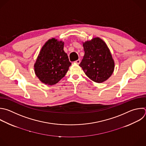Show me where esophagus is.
I'll list each match as a JSON object with an SVG mask.
<instances>
[{
  "label": "esophagus",
  "mask_w": 146,
  "mask_h": 146,
  "mask_svg": "<svg viewBox=\"0 0 146 146\" xmlns=\"http://www.w3.org/2000/svg\"><path fill=\"white\" fill-rule=\"evenodd\" d=\"M80 60H77L76 61H74V64L78 65V64H80Z\"/></svg>",
  "instance_id": "obj_1"
}]
</instances>
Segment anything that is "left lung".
Masks as SVG:
<instances>
[{"label":"left lung","instance_id":"left-lung-1","mask_svg":"<svg viewBox=\"0 0 146 146\" xmlns=\"http://www.w3.org/2000/svg\"><path fill=\"white\" fill-rule=\"evenodd\" d=\"M85 54L79 65L91 80L102 83L112 74L115 62L110 48L99 37L82 43Z\"/></svg>","mask_w":146,"mask_h":146}]
</instances>
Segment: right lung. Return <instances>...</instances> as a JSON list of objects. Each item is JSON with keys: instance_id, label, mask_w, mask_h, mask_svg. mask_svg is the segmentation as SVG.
I'll return each mask as SVG.
<instances>
[{"instance_id": "right-lung-1", "label": "right lung", "mask_w": 146, "mask_h": 146, "mask_svg": "<svg viewBox=\"0 0 146 146\" xmlns=\"http://www.w3.org/2000/svg\"><path fill=\"white\" fill-rule=\"evenodd\" d=\"M64 42L53 38L41 48L34 64V72L42 83L54 85L67 73L72 63L64 50Z\"/></svg>"}]
</instances>
